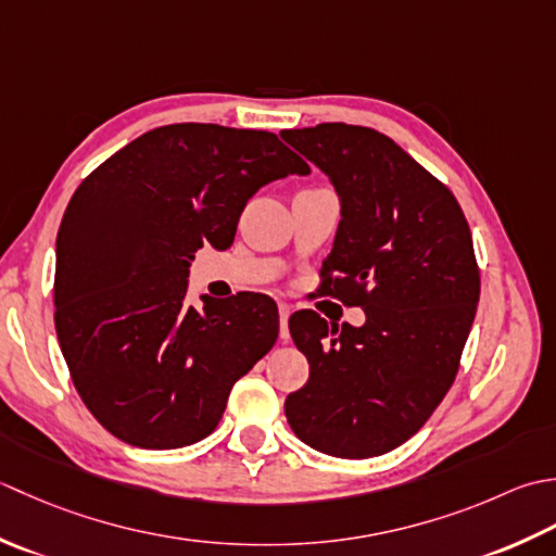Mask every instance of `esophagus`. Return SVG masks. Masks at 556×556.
I'll return each instance as SVG.
<instances>
[{
	"mask_svg": "<svg viewBox=\"0 0 556 556\" xmlns=\"http://www.w3.org/2000/svg\"><path fill=\"white\" fill-rule=\"evenodd\" d=\"M278 312H280V338L282 341H288L290 338V333H288V319H290V304H286V302H280L278 304Z\"/></svg>",
	"mask_w": 556,
	"mask_h": 556,
	"instance_id": "obj_1",
	"label": "esophagus"
}]
</instances>
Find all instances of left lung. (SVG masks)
<instances>
[{
  "mask_svg": "<svg viewBox=\"0 0 556 556\" xmlns=\"http://www.w3.org/2000/svg\"><path fill=\"white\" fill-rule=\"evenodd\" d=\"M341 197L321 290L365 309V326L290 316L309 379L286 399L304 444L374 458L420 429L456 381L480 300L470 225L451 189L369 127L326 122L282 131Z\"/></svg>",
  "mask_w": 556,
  "mask_h": 556,
  "instance_id": "1",
  "label": "left lung"
}]
</instances>
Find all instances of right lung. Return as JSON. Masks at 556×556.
<instances>
[{
    "mask_svg": "<svg viewBox=\"0 0 556 556\" xmlns=\"http://www.w3.org/2000/svg\"><path fill=\"white\" fill-rule=\"evenodd\" d=\"M276 134L167 124L110 155L56 232L54 328L72 381L112 437L179 448L218 427L237 379L278 338L258 292L185 302L203 244L228 249L264 185L307 175Z\"/></svg>",
    "mask_w": 556,
    "mask_h": 556,
    "instance_id": "add662e5",
    "label": "right lung"
}]
</instances>
